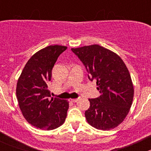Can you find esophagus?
Returning <instances> with one entry per match:
<instances>
[{
  "label": "esophagus",
  "instance_id": "34e87169",
  "mask_svg": "<svg viewBox=\"0 0 151 151\" xmlns=\"http://www.w3.org/2000/svg\"><path fill=\"white\" fill-rule=\"evenodd\" d=\"M79 99H80L77 98V99H71V101H73V102H77V101H78Z\"/></svg>",
  "mask_w": 151,
  "mask_h": 151
}]
</instances>
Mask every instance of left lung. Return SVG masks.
Returning <instances> with one entry per match:
<instances>
[{"label": "left lung", "mask_w": 151, "mask_h": 151, "mask_svg": "<svg viewBox=\"0 0 151 151\" xmlns=\"http://www.w3.org/2000/svg\"><path fill=\"white\" fill-rule=\"evenodd\" d=\"M71 51L85 66L88 79L96 81L101 94L89 99L90 107L85 112L87 121L99 130L117 127L129 113L134 97L132 78L124 62L98 45L72 48Z\"/></svg>", "instance_id": "left-lung-1"}]
</instances>
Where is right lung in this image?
I'll return each mask as SVG.
<instances>
[{
  "instance_id": "right-lung-1",
  "label": "right lung",
  "mask_w": 151,
  "mask_h": 151,
  "mask_svg": "<svg viewBox=\"0 0 151 151\" xmlns=\"http://www.w3.org/2000/svg\"><path fill=\"white\" fill-rule=\"evenodd\" d=\"M66 49L51 45L38 51L27 62L17 81L16 94L21 112L30 124L40 129H57L66 120L68 101L49 99L48 84L58 58Z\"/></svg>"
}]
</instances>
